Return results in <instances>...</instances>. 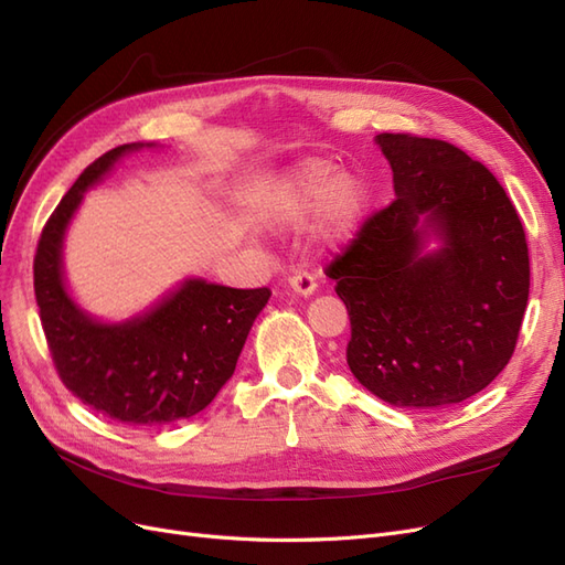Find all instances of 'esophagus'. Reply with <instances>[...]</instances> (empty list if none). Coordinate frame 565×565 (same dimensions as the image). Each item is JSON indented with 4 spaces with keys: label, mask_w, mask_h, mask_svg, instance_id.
<instances>
[{
    "label": "esophagus",
    "mask_w": 565,
    "mask_h": 565,
    "mask_svg": "<svg viewBox=\"0 0 565 565\" xmlns=\"http://www.w3.org/2000/svg\"><path fill=\"white\" fill-rule=\"evenodd\" d=\"M289 287H292V292H297L299 297H313L318 282L311 273H297V276L289 278Z\"/></svg>",
    "instance_id": "esophagus-1"
}]
</instances>
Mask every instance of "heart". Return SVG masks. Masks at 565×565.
I'll list each match as a JSON object with an SVG mask.
<instances>
[{
  "label": "heart",
  "mask_w": 565,
  "mask_h": 565,
  "mask_svg": "<svg viewBox=\"0 0 565 565\" xmlns=\"http://www.w3.org/2000/svg\"><path fill=\"white\" fill-rule=\"evenodd\" d=\"M370 191L361 177L337 174L324 160H306L268 188L264 214L270 226H306L316 218L324 243H344L370 214Z\"/></svg>",
  "instance_id": "1"
}]
</instances>
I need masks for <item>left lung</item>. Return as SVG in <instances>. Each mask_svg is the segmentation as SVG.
Wrapping results in <instances>:
<instances>
[{
	"mask_svg": "<svg viewBox=\"0 0 565 565\" xmlns=\"http://www.w3.org/2000/svg\"><path fill=\"white\" fill-rule=\"evenodd\" d=\"M393 200L328 268L347 303V361L396 407H450L483 391L514 353L530 264L504 188L465 150L377 134Z\"/></svg>",
	"mask_w": 565,
	"mask_h": 565,
	"instance_id": "8db88e82",
	"label": "left lung"
}]
</instances>
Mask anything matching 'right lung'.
Returning a JSON list of instances; mask_svg holds the SVG:
<instances>
[{"label":"right lung","instance_id":"right-lung-1","mask_svg":"<svg viewBox=\"0 0 565 565\" xmlns=\"http://www.w3.org/2000/svg\"><path fill=\"white\" fill-rule=\"evenodd\" d=\"M162 148L125 143L92 162L65 193L42 231L35 256V297L42 328L63 384L104 417L150 429L198 415L233 377L266 287L235 289L183 278L146 311L104 320L73 297L63 249L84 193L129 152Z\"/></svg>","mask_w":565,"mask_h":565}]
</instances>
